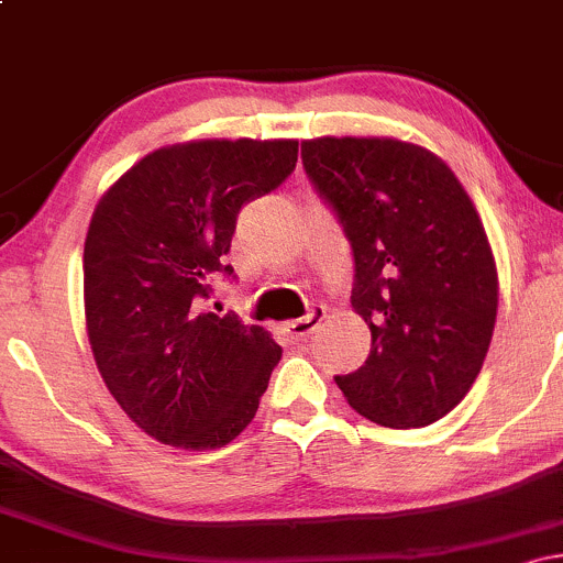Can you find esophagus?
I'll list each match as a JSON object with an SVG mask.
<instances>
[{
  "label": "esophagus",
  "mask_w": 563,
  "mask_h": 563,
  "mask_svg": "<svg viewBox=\"0 0 563 563\" xmlns=\"http://www.w3.org/2000/svg\"><path fill=\"white\" fill-rule=\"evenodd\" d=\"M322 318H325V309L314 307L309 314H303V318H299V320H290L283 328H286V333L290 335V341H303L309 333H314V328L320 325Z\"/></svg>",
  "instance_id": "34e87169"
}]
</instances>
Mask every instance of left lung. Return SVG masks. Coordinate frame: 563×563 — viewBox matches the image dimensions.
Instances as JSON below:
<instances>
[{"mask_svg": "<svg viewBox=\"0 0 563 563\" xmlns=\"http://www.w3.org/2000/svg\"><path fill=\"white\" fill-rule=\"evenodd\" d=\"M301 164L352 245V307L371 328L365 365L335 384L380 426L439 421L474 386L495 331L497 273L474 203L410 142L307 140Z\"/></svg>", "mask_w": 563, "mask_h": 563, "instance_id": "left-lung-1", "label": "left lung"}]
</instances>
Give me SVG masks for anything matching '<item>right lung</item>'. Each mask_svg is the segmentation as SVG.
<instances>
[{
    "label": "right lung",
    "instance_id": "1",
    "mask_svg": "<svg viewBox=\"0 0 563 563\" xmlns=\"http://www.w3.org/2000/svg\"><path fill=\"white\" fill-rule=\"evenodd\" d=\"M296 140L161 147L97 203L84 243L95 363L115 402L158 442L217 450L254 421L283 349L206 309L245 203L296 169Z\"/></svg>",
    "mask_w": 563,
    "mask_h": 563
}]
</instances>
